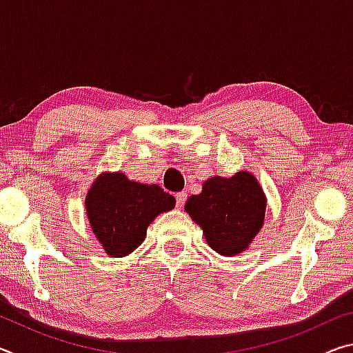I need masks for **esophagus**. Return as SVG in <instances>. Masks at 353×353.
<instances>
[{"label":"esophagus","instance_id":"esophagus-1","mask_svg":"<svg viewBox=\"0 0 353 353\" xmlns=\"http://www.w3.org/2000/svg\"><path fill=\"white\" fill-rule=\"evenodd\" d=\"M176 201H177V207L182 208L185 201H187V193L185 191H181V193H176Z\"/></svg>","mask_w":353,"mask_h":353}]
</instances>
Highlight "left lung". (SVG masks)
Masks as SVG:
<instances>
[{"label": "left lung", "mask_w": 353, "mask_h": 353, "mask_svg": "<svg viewBox=\"0 0 353 353\" xmlns=\"http://www.w3.org/2000/svg\"><path fill=\"white\" fill-rule=\"evenodd\" d=\"M266 201L252 172L240 171L232 177L207 179L201 193L185 202V212L201 227L214 252L235 256L250 248L261 230Z\"/></svg>", "instance_id": "left-lung-1"}]
</instances>
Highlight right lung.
Segmentation results:
<instances>
[{"mask_svg": "<svg viewBox=\"0 0 353 353\" xmlns=\"http://www.w3.org/2000/svg\"><path fill=\"white\" fill-rule=\"evenodd\" d=\"M174 205V196L159 185L130 181L119 171L101 172L85 196L92 232L113 259L134 252L145 241L149 224Z\"/></svg>", "mask_w": 353, "mask_h": 353, "instance_id": "right-lung-1", "label": "right lung"}]
</instances>
